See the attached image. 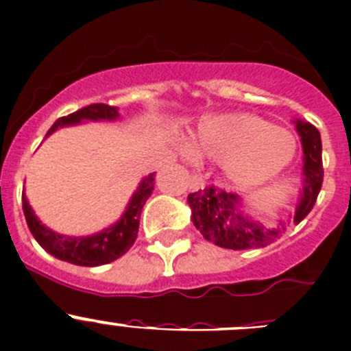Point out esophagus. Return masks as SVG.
<instances>
[{"label": "esophagus", "instance_id": "1", "mask_svg": "<svg viewBox=\"0 0 351 351\" xmlns=\"http://www.w3.org/2000/svg\"><path fill=\"white\" fill-rule=\"evenodd\" d=\"M192 185L193 189H204L206 186V182H204V176L202 175H193L192 176Z\"/></svg>", "mask_w": 351, "mask_h": 351}]
</instances>
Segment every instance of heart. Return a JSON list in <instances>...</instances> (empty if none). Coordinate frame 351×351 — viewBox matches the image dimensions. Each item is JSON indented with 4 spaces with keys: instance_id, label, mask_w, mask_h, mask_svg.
<instances>
[{
    "instance_id": "1",
    "label": "heart",
    "mask_w": 351,
    "mask_h": 351,
    "mask_svg": "<svg viewBox=\"0 0 351 351\" xmlns=\"http://www.w3.org/2000/svg\"><path fill=\"white\" fill-rule=\"evenodd\" d=\"M199 154L219 159L228 182L254 186L280 175L295 156L290 132L252 114H223L204 121L192 135Z\"/></svg>"
}]
</instances>
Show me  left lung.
<instances>
[{
    "mask_svg": "<svg viewBox=\"0 0 351 351\" xmlns=\"http://www.w3.org/2000/svg\"><path fill=\"white\" fill-rule=\"evenodd\" d=\"M297 132L304 147V185L300 200L295 209L293 223L298 224L314 207L322 186V144L321 134L314 125L295 120ZM192 221L206 240L231 250L262 248L276 241L288 228L287 219L262 224L243 213V199L237 193L224 192L216 186H207L189 193Z\"/></svg>",
    "mask_w": 351,
    "mask_h": 351,
    "instance_id": "8db88e82",
    "label": "left lung"
}]
</instances>
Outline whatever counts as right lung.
<instances>
[{"mask_svg":"<svg viewBox=\"0 0 351 351\" xmlns=\"http://www.w3.org/2000/svg\"><path fill=\"white\" fill-rule=\"evenodd\" d=\"M118 118H120L118 108L108 106V104H90V106L82 108V110L54 121L53 127L47 130L46 137L54 134L58 128L71 127V125H78L82 121H114ZM152 190H154V173L145 176L138 183L127 209L117 223L97 231V233L89 234V237H66V234H60L51 228L44 226L30 207L25 193H22V206L30 233L47 254L60 261L75 264V266L94 267L110 264L130 250L138 233L142 207H144L145 200L151 197Z\"/></svg>","mask_w":351,"mask_h":351,"instance_id":"1","label":"right lung"}]
</instances>
